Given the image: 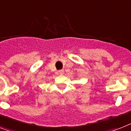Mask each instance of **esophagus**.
I'll return each instance as SVG.
<instances>
[{
  "instance_id": "1",
  "label": "esophagus",
  "mask_w": 131,
  "mask_h": 131,
  "mask_svg": "<svg viewBox=\"0 0 131 131\" xmlns=\"http://www.w3.org/2000/svg\"><path fill=\"white\" fill-rule=\"evenodd\" d=\"M58 73H59L60 75H63L64 71H63V70H60V71H58Z\"/></svg>"
}]
</instances>
